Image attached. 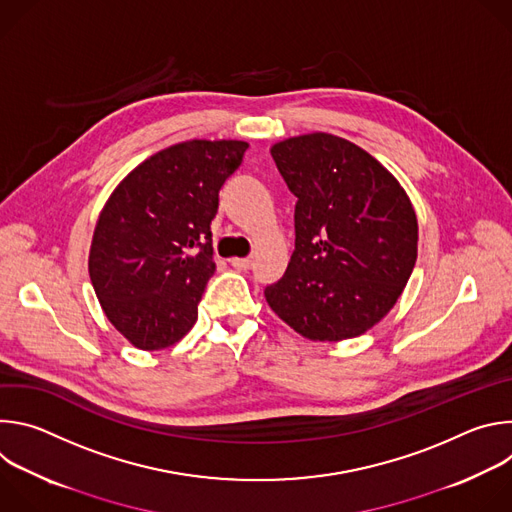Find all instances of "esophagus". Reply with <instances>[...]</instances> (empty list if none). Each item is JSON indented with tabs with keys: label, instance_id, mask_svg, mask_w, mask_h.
Instances as JSON below:
<instances>
[{
	"label": "esophagus",
	"instance_id": "obj_1",
	"mask_svg": "<svg viewBox=\"0 0 512 512\" xmlns=\"http://www.w3.org/2000/svg\"><path fill=\"white\" fill-rule=\"evenodd\" d=\"M231 265H233L235 269H251L253 259H251V257H243V259L235 257V259H231Z\"/></svg>",
	"mask_w": 512,
	"mask_h": 512
}]
</instances>
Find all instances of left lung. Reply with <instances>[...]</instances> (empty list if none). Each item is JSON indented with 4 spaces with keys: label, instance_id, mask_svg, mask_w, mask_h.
Masks as SVG:
<instances>
[{
    "label": "left lung",
    "instance_id": "obj_1",
    "mask_svg": "<svg viewBox=\"0 0 512 512\" xmlns=\"http://www.w3.org/2000/svg\"><path fill=\"white\" fill-rule=\"evenodd\" d=\"M271 156L296 202V249L265 287L271 310L310 340H344L389 314L417 259L409 196L371 154L330 135L275 143Z\"/></svg>",
    "mask_w": 512,
    "mask_h": 512
}]
</instances>
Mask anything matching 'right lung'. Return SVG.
<instances>
[{
    "label": "right lung",
    "mask_w": 512,
    "mask_h": 512,
    "mask_svg": "<svg viewBox=\"0 0 512 512\" xmlns=\"http://www.w3.org/2000/svg\"><path fill=\"white\" fill-rule=\"evenodd\" d=\"M247 148L235 139L170 145L129 172L103 206L89 275L105 316L133 346L160 350L194 326L216 269L218 190Z\"/></svg>",
    "instance_id": "obj_1"
}]
</instances>
